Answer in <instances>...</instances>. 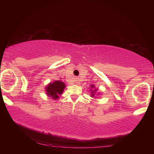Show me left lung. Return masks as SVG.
<instances>
[{
	"instance_id": "left-lung-1",
	"label": "left lung",
	"mask_w": 154,
	"mask_h": 154,
	"mask_svg": "<svg viewBox=\"0 0 154 154\" xmlns=\"http://www.w3.org/2000/svg\"><path fill=\"white\" fill-rule=\"evenodd\" d=\"M91 88H94V86H93V85H92V86H91ZM96 90H94V92H95V91H96ZM91 91H92V92H91V94H92V96H94V92H92V91H93V90H91Z\"/></svg>"
}]
</instances>
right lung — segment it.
Masks as SVG:
<instances>
[{"label": "right lung", "mask_w": 154, "mask_h": 154, "mask_svg": "<svg viewBox=\"0 0 154 154\" xmlns=\"http://www.w3.org/2000/svg\"><path fill=\"white\" fill-rule=\"evenodd\" d=\"M65 87L66 86L63 82L56 81L52 83H49L46 88V91L48 96L53 98V99H56L59 98V95L63 92Z\"/></svg>", "instance_id": "1"}]
</instances>
